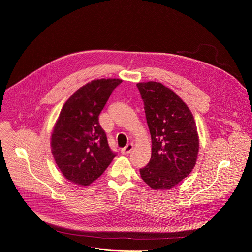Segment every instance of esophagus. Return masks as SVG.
Wrapping results in <instances>:
<instances>
[{
  "label": "esophagus",
  "instance_id": "obj_1",
  "mask_svg": "<svg viewBox=\"0 0 252 252\" xmlns=\"http://www.w3.org/2000/svg\"><path fill=\"white\" fill-rule=\"evenodd\" d=\"M132 149H133L132 143H127V145L122 150V154L123 155H128L132 151Z\"/></svg>",
  "mask_w": 252,
  "mask_h": 252
}]
</instances>
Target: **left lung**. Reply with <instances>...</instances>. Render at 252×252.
<instances>
[{
    "instance_id": "1",
    "label": "left lung",
    "mask_w": 252,
    "mask_h": 252,
    "mask_svg": "<svg viewBox=\"0 0 252 252\" xmlns=\"http://www.w3.org/2000/svg\"><path fill=\"white\" fill-rule=\"evenodd\" d=\"M136 86L152 135V158L139 169L140 176L155 190L168 189L186 178L196 163L199 139L194 118L186 102L162 84Z\"/></svg>"
}]
</instances>
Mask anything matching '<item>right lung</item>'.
I'll return each instance as SVG.
<instances>
[{"mask_svg": "<svg viewBox=\"0 0 252 252\" xmlns=\"http://www.w3.org/2000/svg\"><path fill=\"white\" fill-rule=\"evenodd\" d=\"M122 82L120 79L92 81L64 102L52 132L51 148L58 167L68 182L90 186L116 157L99 126L98 116Z\"/></svg>", "mask_w": 252, "mask_h": 252, "instance_id": "right-lung-1", "label": "right lung"}]
</instances>
